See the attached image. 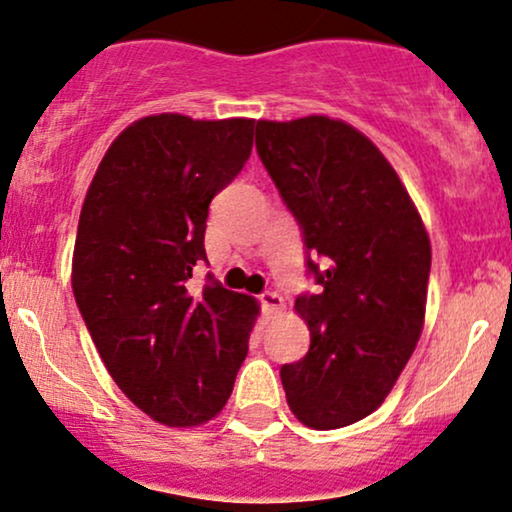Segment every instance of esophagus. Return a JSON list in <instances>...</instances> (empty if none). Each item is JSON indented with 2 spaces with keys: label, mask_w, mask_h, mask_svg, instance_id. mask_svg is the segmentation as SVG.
I'll return each instance as SVG.
<instances>
[{
  "label": "esophagus",
  "mask_w": 512,
  "mask_h": 512,
  "mask_svg": "<svg viewBox=\"0 0 512 512\" xmlns=\"http://www.w3.org/2000/svg\"><path fill=\"white\" fill-rule=\"evenodd\" d=\"M260 305L267 315H274V312H279L283 307V298L274 291H264V293H260Z\"/></svg>",
  "instance_id": "1"
}]
</instances>
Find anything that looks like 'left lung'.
Returning a JSON list of instances; mask_svg holds the SVG:
<instances>
[{"mask_svg":"<svg viewBox=\"0 0 512 512\" xmlns=\"http://www.w3.org/2000/svg\"><path fill=\"white\" fill-rule=\"evenodd\" d=\"M255 145L319 286L295 298L310 350L281 367L288 408L312 429L348 427L384 403L420 341L432 245L393 166L348 123L257 121Z\"/></svg>","mask_w":512,"mask_h":512,"instance_id":"left-lung-1","label":"left lung"}]
</instances>
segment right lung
I'll return each mask as SVG.
<instances>
[{
  "label": "right lung",
  "mask_w": 512,
  "mask_h": 512,
  "mask_svg": "<svg viewBox=\"0 0 512 512\" xmlns=\"http://www.w3.org/2000/svg\"><path fill=\"white\" fill-rule=\"evenodd\" d=\"M252 119L157 114L131 123L97 166L73 250V295L116 386L166 427H195L224 408L257 317L207 262L209 202L240 174Z\"/></svg>",
  "instance_id": "obj_1"
}]
</instances>
